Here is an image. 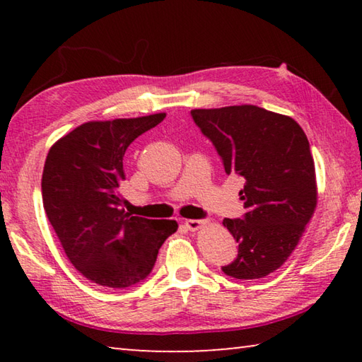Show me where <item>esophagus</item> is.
<instances>
[{
	"mask_svg": "<svg viewBox=\"0 0 362 362\" xmlns=\"http://www.w3.org/2000/svg\"><path fill=\"white\" fill-rule=\"evenodd\" d=\"M183 225H185L188 230L196 231V230H199L201 226L204 225V220H193V218H189V220H185V222H183Z\"/></svg>",
	"mask_w": 362,
	"mask_h": 362,
	"instance_id": "esophagus-1",
	"label": "esophagus"
}]
</instances>
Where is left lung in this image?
Wrapping results in <instances>:
<instances>
[{
	"label": "left lung",
	"mask_w": 362,
	"mask_h": 362,
	"mask_svg": "<svg viewBox=\"0 0 362 362\" xmlns=\"http://www.w3.org/2000/svg\"><path fill=\"white\" fill-rule=\"evenodd\" d=\"M192 118L216 146L225 173L244 182L246 214L223 220L238 255L222 272L236 279L268 276L292 254L315 212L308 139L289 116L255 105L192 110Z\"/></svg>",
	"instance_id": "1"
}]
</instances>
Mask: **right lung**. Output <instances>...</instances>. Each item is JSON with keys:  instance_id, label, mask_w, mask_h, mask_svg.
I'll list each match as a JSON object with an SVG mask.
<instances>
[{"instance_id": "right-lung-1", "label": "right lung", "mask_w": 362, "mask_h": 362, "mask_svg": "<svg viewBox=\"0 0 362 362\" xmlns=\"http://www.w3.org/2000/svg\"><path fill=\"white\" fill-rule=\"evenodd\" d=\"M166 113L90 121L51 146L42 170V206L69 260L95 284L124 289L144 281L175 220H150L122 209V158L134 140Z\"/></svg>"}]
</instances>
